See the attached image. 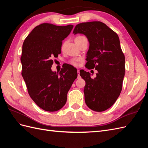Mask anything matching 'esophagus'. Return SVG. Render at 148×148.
Returning a JSON list of instances; mask_svg holds the SVG:
<instances>
[{"label":"esophagus","instance_id":"34e87169","mask_svg":"<svg viewBox=\"0 0 148 148\" xmlns=\"http://www.w3.org/2000/svg\"><path fill=\"white\" fill-rule=\"evenodd\" d=\"M77 73H78V79H79L81 78V77H80V75H79V70H77Z\"/></svg>","mask_w":148,"mask_h":148}]
</instances>
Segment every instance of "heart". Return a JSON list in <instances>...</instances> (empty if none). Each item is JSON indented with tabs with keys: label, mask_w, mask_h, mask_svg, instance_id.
<instances>
[{
	"label": "heart",
	"mask_w": 148,
	"mask_h": 148,
	"mask_svg": "<svg viewBox=\"0 0 148 148\" xmlns=\"http://www.w3.org/2000/svg\"><path fill=\"white\" fill-rule=\"evenodd\" d=\"M84 38V36H78L75 38V41H78V40H79V39H82V38ZM79 60H80L78 59H75L71 60V62H70V63H71V64H72L73 65L78 66V64H79Z\"/></svg>",
	"instance_id": "heart-1"
}]
</instances>
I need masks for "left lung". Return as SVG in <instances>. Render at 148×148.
I'll return each mask as SVG.
<instances>
[{"instance_id": "left-lung-1", "label": "left lung", "mask_w": 148, "mask_h": 148, "mask_svg": "<svg viewBox=\"0 0 148 148\" xmlns=\"http://www.w3.org/2000/svg\"><path fill=\"white\" fill-rule=\"evenodd\" d=\"M73 33L83 34L89 42L86 66L97 70L96 77L82 70L84 79V101L89 109L104 111L117 101L122 89L125 76V56L117 34L101 21L78 24Z\"/></svg>"}]
</instances>
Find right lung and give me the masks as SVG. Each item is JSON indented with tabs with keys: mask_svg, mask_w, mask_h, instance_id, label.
<instances>
[{
	"mask_svg": "<svg viewBox=\"0 0 148 148\" xmlns=\"http://www.w3.org/2000/svg\"><path fill=\"white\" fill-rule=\"evenodd\" d=\"M73 28L71 25L42 23L36 26L23 44L22 77L31 99L46 111L55 112L65 106L67 93L77 78V69L69 64L59 73L51 70L52 59L61 53L62 41Z\"/></svg>",
	"mask_w": 148,
	"mask_h": 148,
	"instance_id": "right-lung-1",
	"label": "right lung"
}]
</instances>
